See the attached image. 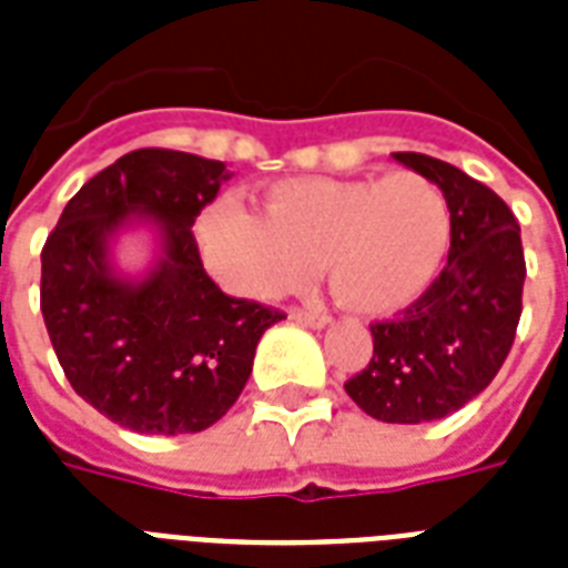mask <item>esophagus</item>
<instances>
[{"instance_id": "1", "label": "esophagus", "mask_w": 568, "mask_h": 568, "mask_svg": "<svg viewBox=\"0 0 568 568\" xmlns=\"http://www.w3.org/2000/svg\"><path fill=\"white\" fill-rule=\"evenodd\" d=\"M292 318L297 324H306L312 329H324L329 324L327 312H306V310H292Z\"/></svg>"}]
</instances>
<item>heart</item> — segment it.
I'll list each match as a JSON object with an SVG mask.
<instances>
[{
	"mask_svg": "<svg viewBox=\"0 0 568 568\" xmlns=\"http://www.w3.org/2000/svg\"><path fill=\"white\" fill-rule=\"evenodd\" d=\"M212 276L241 297L301 288L327 265L345 310L383 318L413 306L450 247V205L422 173L294 176L267 185L265 214L221 200L196 221Z\"/></svg>",
	"mask_w": 568,
	"mask_h": 568,
	"instance_id": "1",
	"label": "heart"
}]
</instances>
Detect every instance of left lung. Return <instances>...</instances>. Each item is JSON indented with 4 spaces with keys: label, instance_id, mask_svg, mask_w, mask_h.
Returning <instances> with one entry per match:
<instances>
[{
    "label": "left lung",
    "instance_id": "8db88e82",
    "mask_svg": "<svg viewBox=\"0 0 568 568\" xmlns=\"http://www.w3.org/2000/svg\"><path fill=\"white\" fill-rule=\"evenodd\" d=\"M450 205L448 265L397 321L374 324V356L345 383L377 422L445 418L484 392L510 354L521 315V230L501 196L448 162L392 153Z\"/></svg>",
    "mask_w": 568,
    "mask_h": 568
}]
</instances>
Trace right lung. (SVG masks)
I'll return each mask as SVG.
<instances>
[{
    "label": "right lung",
    "instance_id": "1",
    "mask_svg": "<svg viewBox=\"0 0 568 568\" xmlns=\"http://www.w3.org/2000/svg\"><path fill=\"white\" fill-rule=\"evenodd\" d=\"M223 162L135 150L64 205L40 253V312L75 395L120 427L180 436L230 413L258 338L285 315L223 294L203 271L194 217L217 196ZM154 235V258L129 275L113 250Z\"/></svg>",
    "mask_w": 568,
    "mask_h": 568
}]
</instances>
